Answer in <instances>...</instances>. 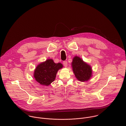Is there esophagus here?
I'll return each mask as SVG.
<instances>
[{
    "instance_id": "1",
    "label": "esophagus",
    "mask_w": 126,
    "mask_h": 126,
    "mask_svg": "<svg viewBox=\"0 0 126 126\" xmlns=\"http://www.w3.org/2000/svg\"><path fill=\"white\" fill-rule=\"evenodd\" d=\"M63 65L64 66V67H66L67 66V62L66 61H63Z\"/></svg>"
}]
</instances>
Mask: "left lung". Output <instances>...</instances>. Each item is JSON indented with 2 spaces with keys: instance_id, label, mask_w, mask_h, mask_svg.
Wrapping results in <instances>:
<instances>
[{
  "instance_id": "1",
  "label": "left lung",
  "mask_w": 126,
  "mask_h": 126,
  "mask_svg": "<svg viewBox=\"0 0 126 126\" xmlns=\"http://www.w3.org/2000/svg\"><path fill=\"white\" fill-rule=\"evenodd\" d=\"M72 67L75 77L79 81H87L92 77V68L79 57H74Z\"/></svg>"
}]
</instances>
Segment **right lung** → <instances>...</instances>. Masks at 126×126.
I'll list each match as a JSON object with an SVG mask.
<instances>
[{
	"mask_svg": "<svg viewBox=\"0 0 126 126\" xmlns=\"http://www.w3.org/2000/svg\"><path fill=\"white\" fill-rule=\"evenodd\" d=\"M62 67L61 63H55L52 59H47L36 67L34 77L41 85L49 86L55 79L58 70Z\"/></svg>",
	"mask_w": 126,
	"mask_h": 126,
	"instance_id": "obj_1",
	"label": "right lung"
}]
</instances>
